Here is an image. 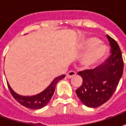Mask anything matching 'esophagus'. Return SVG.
I'll list each match as a JSON object with an SVG mask.
<instances>
[{"mask_svg":"<svg viewBox=\"0 0 126 126\" xmlns=\"http://www.w3.org/2000/svg\"><path fill=\"white\" fill-rule=\"evenodd\" d=\"M76 74V71H69L67 74H66V77H67V78H71V77L74 76Z\"/></svg>","mask_w":126,"mask_h":126,"instance_id":"1","label":"esophagus"}]
</instances>
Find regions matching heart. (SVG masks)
I'll list each match as a JSON object with an SVG mask.
<instances>
[{
  "label": "heart",
  "instance_id": "obj_1",
  "mask_svg": "<svg viewBox=\"0 0 126 126\" xmlns=\"http://www.w3.org/2000/svg\"><path fill=\"white\" fill-rule=\"evenodd\" d=\"M101 40L96 37H90L84 40L82 43V49L91 50L86 55L82 63L87 67L94 65L105 57L109 52L108 47L100 44Z\"/></svg>",
  "mask_w": 126,
  "mask_h": 126
}]
</instances>
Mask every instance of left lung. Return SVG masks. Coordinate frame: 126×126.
Masks as SVG:
<instances>
[{
    "label": "left lung",
    "instance_id": "1",
    "mask_svg": "<svg viewBox=\"0 0 126 126\" xmlns=\"http://www.w3.org/2000/svg\"><path fill=\"white\" fill-rule=\"evenodd\" d=\"M111 54L100 65L79 71L83 82L76 93L82 103L96 108L106 103L116 90L123 74L124 61L117 42L107 35Z\"/></svg>",
    "mask_w": 126,
    "mask_h": 126
}]
</instances>
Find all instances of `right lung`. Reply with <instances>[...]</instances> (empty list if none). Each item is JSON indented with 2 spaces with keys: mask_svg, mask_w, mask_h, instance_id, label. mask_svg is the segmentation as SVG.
<instances>
[{
  "mask_svg": "<svg viewBox=\"0 0 126 126\" xmlns=\"http://www.w3.org/2000/svg\"><path fill=\"white\" fill-rule=\"evenodd\" d=\"M65 77V75H62L56 78L44 91H42L38 94L32 96H25L17 94L11 89L8 82H7V85L9 91L11 92V94L18 103H20L21 105H22L27 108L31 109H40L45 107L48 104L54 94L57 83L59 80L64 78Z\"/></svg>",
  "mask_w": 126,
  "mask_h": 126,
  "instance_id": "1",
  "label": "right lung"
}]
</instances>
